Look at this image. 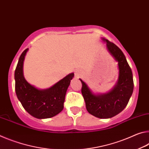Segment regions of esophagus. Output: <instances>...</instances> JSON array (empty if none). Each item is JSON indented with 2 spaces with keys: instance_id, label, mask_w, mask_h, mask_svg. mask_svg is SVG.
<instances>
[{
  "instance_id": "obj_1",
  "label": "esophagus",
  "mask_w": 149,
  "mask_h": 149,
  "mask_svg": "<svg viewBox=\"0 0 149 149\" xmlns=\"http://www.w3.org/2000/svg\"><path fill=\"white\" fill-rule=\"evenodd\" d=\"M76 75H77V76H78V74H76Z\"/></svg>"
}]
</instances>
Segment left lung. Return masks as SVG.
I'll return each instance as SVG.
<instances>
[{
  "instance_id": "1",
  "label": "left lung",
  "mask_w": 149,
  "mask_h": 149,
  "mask_svg": "<svg viewBox=\"0 0 149 149\" xmlns=\"http://www.w3.org/2000/svg\"><path fill=\"white\" fill-rule=\"evenodd\" d=\"M107 48L118 62L119 78L116 86L105 94L95 95L81 79L82 94L88 113L101 119L110 118L123 111L127 105L133 91V79L131 67L126 58L118 46L108 40Z\"/></svg>"
}]
</instances>
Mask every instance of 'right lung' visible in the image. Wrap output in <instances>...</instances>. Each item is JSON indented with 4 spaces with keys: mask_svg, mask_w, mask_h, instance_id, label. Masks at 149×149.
Returning a JSON list of instances; mask_svg holds the SVG:
<instances>
[{
    "mask_svg": "<svg viewBox=\"0 0 149 149\" xmlns=\"http://www.w3.org/2000/svg\"><path fill=\"white\" fill-rule=\"evenodd\" d=\"M28 50L26 49L21 54L14 73L16 96L31 116L38 119L52 118L63 110L66 92L74 73L68 74L49 88H36L26 81L23 75L24 60Z\"/></svg>",
    "mask_w": 149,
    "mask_h": 149,
    "instance_id": "obj_1",
    "label": "right lung"
}]
</instances>
